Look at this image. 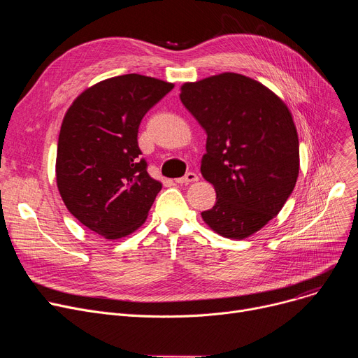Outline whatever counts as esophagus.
I'll return each instance as SVG.
<instances>
[{
	"label": "esophagus",
	"mask_w": 358,
	"mask_h": 358,
	"mask_svg": "<svg viewBox=\"0 0 358 358\" xmlns=\"http://www.w3.org/2000/svg\"><path fill=\"white\" fill-rule=\"evenodd\" d=\"M197 180H199V177H197L196 173H187L184 177L177 178L176 182H178V184H190V182H194Z\"/></svg>",
	"instance_id": "34e87169"
}]
</instances>
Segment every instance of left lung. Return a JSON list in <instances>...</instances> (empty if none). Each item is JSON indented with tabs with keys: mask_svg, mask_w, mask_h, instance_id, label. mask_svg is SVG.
<instances>
[{
	"mask_svg": "<svg viewBox=\"0 0 358 358\" xmlns=\"http://www.w3.org/2000/svg\"><path fill=\"white\" fill-rule=\"evenodd\" d=\"M181 103L208 134L201 176L216 204L201 213L220 236L245 239L278 215L299 176V138L287 104L235 72L180 88Z\"/></svg>",
	"mask_w": 358,
	"mask_h": 358,
	"instance_id": "obj_1",
	"label": "left lung"
}]
</instances>
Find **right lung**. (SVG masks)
I'll return each instance as SVG.
<instances>
[{"label":"right lung","instance_id":"1","mask_svg":"<svg viewBox=\"0 0 358 358\" xmlns=\"http://www.w3.org/2000/svg\"><path fill=\"white\" fill-rule=\"evenodd\" d=\"M173 83L126 73L84 90L66 110L56 150V185L73 217L106 239L145 223L162 184L141 159L138 129Z\"/></svg>","mask_w":358,"mask_h":358}]
</instances>
